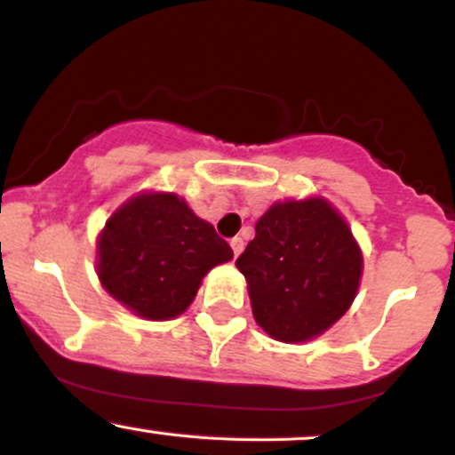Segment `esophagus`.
<instances>
[{
  "instance_id": "34e87169",
  "label": "esophagus",
  "mask_w": 455,
  "mask_h": 455,
  "mask_svg": "<svg viewBox=\"0 0 455 455\" xmlns=\"http://www.w3.org/2000/svg\"><path fill=\"white\" fill-rule=\"evenodd\" d=\"M231 248H233L235 257H239V254H242V250H243V239L242 237H233L231 239Z\"/></svg>"
}]
</instances>
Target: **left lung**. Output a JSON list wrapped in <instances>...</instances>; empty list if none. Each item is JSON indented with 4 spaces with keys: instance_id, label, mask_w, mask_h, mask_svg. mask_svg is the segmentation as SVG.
<instances>
[{
    "instance_id": "left-lung-1",
    "label": "left lung",
    "mask_w": 455,
    "mask_h": 455,
    "mask_svg": "<svg viewBox=\"0 0 455 455\" xmlns=\"http://www.w3.org/2000/svg\"><path fill=\"white\" fill-rule=\"evenodd\" d=\"M257 323L280 342L321 336L353 304L363 259L325 198L274 203L235 260Z\"/></svg>"
}]
</instances>
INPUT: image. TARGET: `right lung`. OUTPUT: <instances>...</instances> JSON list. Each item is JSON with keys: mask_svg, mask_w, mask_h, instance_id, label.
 Listing matches in <instances>:
<instances>
[{"mask_svg": "<svg viewBox=\"0 0 455 455\" xmlns=\"http://www.w3.org/2000/svg\"><path fill=\"white\" fill-rule=\"evenodd\" d=\"M233 259L218 237L173 192H143L124 203L98 239V278L134 315L166 321L195 299L201 280Z\"/></svg>", "mask_w": 455, "mask_h": 455, "instance_id": "1", "label": "right lung"}]
</instances>
